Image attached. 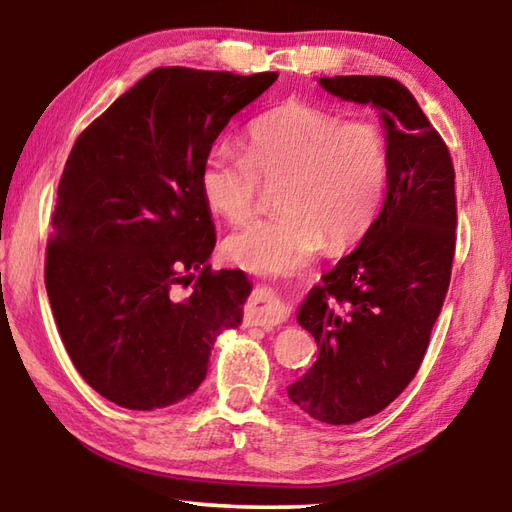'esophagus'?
Masks as SVG:
<instances>
[{"label":"esophagus","mask_w":512,"mask_h":512,"mask_svg":"<svg viewBox=\"0 0 512 512\" xmlns=\"http://www.w3.org/2000/svg\"><path fill=\"white\" fill-rule=\"evenodd\" d=\"M289 311L282 305L280 298L271 289H257L248 298L246 305V320L248 325H259L264 329H273L287 320Z\"/></svg>","instance_id":"obj_1"}]
</instances>
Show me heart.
<instances>
[{"instance_id":"obj_1","label":"heart","mask_w":512,"mask_h":512,"mask_svg":"<svg viewBox=\"0 0 512 512\" xmlns=\"http://www.w3.org/2000/svg\"><path fill=\"white\" fill-rule=\"evenodd\" d=\"M388 176L386 137L370 121H341L289 101L250 124L244 153L212 149L201 164V194L232 225L262 207L273 187L277 214L228 239L237 264L291 273L318 255L354 244L381 203Z\"/></svg>"}]
</instances>
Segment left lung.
Returning <instances> with one entry per match:
<instances>
[{
    "mask_svg": "<svg viewBox=\"0 0 512 512\" xmlns=\"http://www.w3.org/2000/svg\"><path fill=\"white\" fill-rule=\"evenodd\" d=\"M334 97L379 110L386 126L384 205L354 253L320 277L298 311L318 359L289 386L314 420L354 424L384 411L415 377L443 309L456 248L452 155L400 81L318 79Z\"/></svg>",
    "mask_w": 512,
    "mask_h": 512,
    "instance_id": "1",
    "label": "left lung"
}]
</instances>
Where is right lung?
<instances>
[{"mask_svg":"<svg viewBox=\"0 0 512 512\" xmlns=\"http://www.w3.org/2000/svg\"><path fill=\"white\" fill-rule=\"evenodd\" d=\"M277 72L155 67L76 137L58 183L45 287L74 368L124 409L192 395L250 282L212 271L201 164Z\"/></svg>","mask_w":512,"mask_h":512,"instance_id":"add662e5","label":"right lung"}]
</instances>
